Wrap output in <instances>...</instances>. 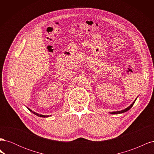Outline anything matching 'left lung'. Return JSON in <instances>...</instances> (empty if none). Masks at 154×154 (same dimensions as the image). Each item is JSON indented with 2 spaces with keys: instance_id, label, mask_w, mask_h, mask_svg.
Here are the masks:
<instances>
[{
  "instance_id": "obj_1",
  "label": "left lung",
  "mask_w": 154,
  "mask_h": 154,
  "mask_svg": "<svg viewBox=\"0 0 154 154\" xmlns=\"http://www.w3.org/2000/svg\"><path fill=\"white\" fill-rule=\"evenodd\" d=\"M137 99V98H136ZM136 99L134 100V101L133 102V103L130 105L128 107H127V108H126L125 109H124V110H120V111H116V112H110V114H121V113H123V112H127V111H128V110H130V109L132 108V106L134 105V103H135V101H136Z\"/></svg>"
}]
</instances>
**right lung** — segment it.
<instances>
[{"label":"right lung","mask_w":154,"mask_h":154,"mask_svg":"<svg viewBox=\"0 0 154 154\" xmlns=\"http://www.w3.org/2000/svg\"><path fill=\"white\" fill-rule=\"evenodd\" d=\"M29 109V110L30 111V112H31L32 113H33L34 114H35V115H36L37 116H39V117H42V118H47V117H49V116H44V115H42V114H38V113H36V112H33V111H32L31 109Z\"/></svg>","instance_id":"right-lung-1"}]
</instances>
